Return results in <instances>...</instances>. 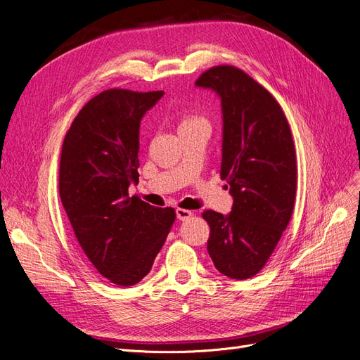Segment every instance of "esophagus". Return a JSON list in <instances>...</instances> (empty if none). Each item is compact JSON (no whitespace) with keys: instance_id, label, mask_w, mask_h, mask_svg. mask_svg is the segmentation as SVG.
<instances>
[{"instance_id":"obj_1","label":"esophagus","mask_w":360,"mask_h":360,"mask_svg":"<svg viewBox=\"0 0 360 360\" xmlns=\"http://www.w3.org/2000/svg\"><path fill=\"white\" fill-rule=\"evenodd\" d=\"M176 217H178L179 221H187V219H190V218L193 217V212H191V210H187V209L178 207V209H176Z\"/></svg>"}]
</instances>
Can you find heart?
Here are the masks:
<instances>
[{
  "mask_svg": "<svg viewBox=\"0 0 360 360\" xmlns=\"http://www.w3.org/2000/svg\"><path fill=\"white\" fill-rule=\"evenodd\" d=\"M202 117L198 115H194V114H184L181 117V127L182 126H188V124H193V123H197V122H202Z\"/></svg>",
  "mask_w": 360,
  "mask_h": 360,
  "instance_id": "heart-1",
  "label": "heart"
}]
</instances>
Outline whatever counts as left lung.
I'll return each mask as SVG.
<instances>
[{
  "label": "left lung",
  "instance_id": "obj_1",
  "mask_svg": "<svg viewBox=\"0 0 360 360\" xmlns=\"http://www.w3.org/2000/svg\"><path fill=\"white\" fill-rule=\"evenodd\" d=\"M195 86L214 89L221 98V178L234 198L227 217L202 214L210 227L207 252L219 273L245 281L264 269L294 212V139L271 93L237 66H212Z\"/></svg>",
  "mask_w": 360,
  "mask_h": 360
}]
</instances>
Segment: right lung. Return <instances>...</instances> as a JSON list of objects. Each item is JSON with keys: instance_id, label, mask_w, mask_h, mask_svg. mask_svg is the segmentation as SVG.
<instances>
[{"instance_id": "right-lung-1", "label": "right lung", "mask_w": 360, "mask_h": 360, "mask_svg": "<svg viewBox=\"0 0 360 360\" xmlns=\"http://www.w3.org/2000/svg\"><path fill=\"white\" fill-rule=\"evenodd\" d=\"M165 95L108 89L91 98L66 131L59 195L78 245L101 276L133 286L150 273L176 218L129 197L139 181V124Z\"/></svg>"}]
</instances>
